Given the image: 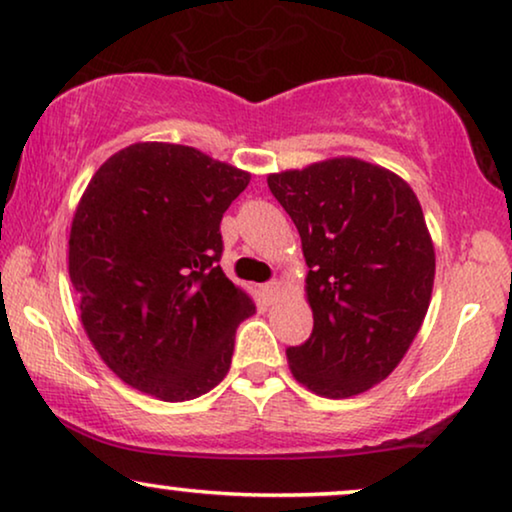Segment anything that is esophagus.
Returning a JSON list of instances; mask_svg holds the SVG:
<instances>
[{
  "instance_id": "34e87169",
  "label": "esophagus",
  "mask_w": 512,
  "mask_h": 512,
  "mask_svg": "<svg viewBox=\"0 0 512 512\" xmlns=\"http://www.w3.org/2000/svg\"><path fill=\"white\" fill-rule=\"evenodd\" d=\"M262 294H264L266 301H276L278 294H280V283H278V280H271V283L262 285Z\"/></svg>"
}]
</instances>
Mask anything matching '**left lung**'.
<instances>
[{"label":"left lung","instance_id":"8db88e82","mask_svg":"<svg viewBox=\"0 0 512 512\" xmlns=\"http://www.w3.org/2000/svg\"><path fill=\"white\" fill-rule=\"evenodd\" d=\"M301 236L313 334L287 348L294 378L327 399L397 369L427 315L436 255L420 201L392 171L334 157L266 178Z\"/></svg>","mask_w":512,"mask_h":512}]
</instances>
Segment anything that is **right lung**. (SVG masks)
Instances as JSON below:
<instances>
[{
    "label": "right lung",
    "instance_id": "right-lung-1",
    "mask_svg": "<svg viewBox=\"0 0 512 512\" xmlns=\"http://www.w3.org/2000/svg\"><path fill=\"white\" fill-rule=\"evenodd\" d=\"M248 171L190 146L134 143L85 187L69 234L81 322L106 366L162 401L213 390L253 299L220 269V220Z\"/></svg>",
    "mask_w": 512,
    "mask_h": 512
}]
</instances>
